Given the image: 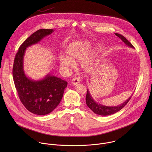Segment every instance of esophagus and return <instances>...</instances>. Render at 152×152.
Masks as SVG:
<instances>
[{
	"label": "esophagus",
	"mask_w": 152,
	"mask_h": 152,
	"mask_svg": "<svg viewBox=\"0 0 152 152\" xmlns=\"http://www.w3.org/2000/svg\"><path fill=\"white\" fill-rule=\"evenodd\" d=\"M80 82V79L78 77H75L72 80V84L73 85H76Z\"/></svg>",
	"instance_id": "obj_1"
}]
</instances>
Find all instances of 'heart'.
<instances>
[{
  "label": "heart",
  "instance_id": "b5f03b06",
  "mask_svg": "<svg viewBox=\"0 0 152 152\" xmlns=\"http://www.w3.org/2000/svg\"><path fill=\"white\" fill-rule=\"evenodd\" d=\"M92 42L88 39H80L72 42L66 49L67 56H62L59 59L60 67L66 70L75 69L76 64L83 60L80 67L83 72L89 74L92 72L95 64V58L99 50L96 46L91 52Z\"/></svg>",
  "mask_w": 152,
  "mask_h": 152
}]
</instances>
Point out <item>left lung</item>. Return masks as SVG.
<instances>
[{
  "instance_id": "obj_1",
  "label": "left lung",
  "mask_w": 152,
  "mask_h": 152,
  "mask_svg": "<svg viewBox=\"0 0 152 152\" xmlns=\"http://www.w3.org/2000/svg\"><path fill=\"white\" fill-rule=\"evenodd\" d=\"M115 35H117L118 37H119L123 42H124V44L127 46L129 48H134L130 42L124 36H123L121 34L115 33ZM132 96H130L124 102L121 103L120 105L116 106H104L103 104H101L100 103H98L96 102L94 99L92 97L90 91L88 89L87 90V93H86V103L88 106V107L91 110H92L95 114L102 115V116H106V115H110L114 114L119 111H120L123 107L125 106V105L128 103L129 100L131 99Z\"/></svg>"
}]
</instances>
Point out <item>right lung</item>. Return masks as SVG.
Wrapping results in <instances>:
<instances>
[{"label":"right lung","instance_id":"add662e5","mask_svg":"<svg viewBox=\"0 0 152 152\" xmlns=\"http://www.w3.org/2000/svg\"><path fill=\"white\" fill-rule=\"evenodd\" d=\"M54 32L53 29H39L20 46L15 56L12 76L20 101L31 113L44 115L52 112L59 104L67 86V82L48 73L39 80L28 77L24 70L26 49L37 44Z\"/></svg>","mask_w":152,"mask_h":152}]
</instances>
